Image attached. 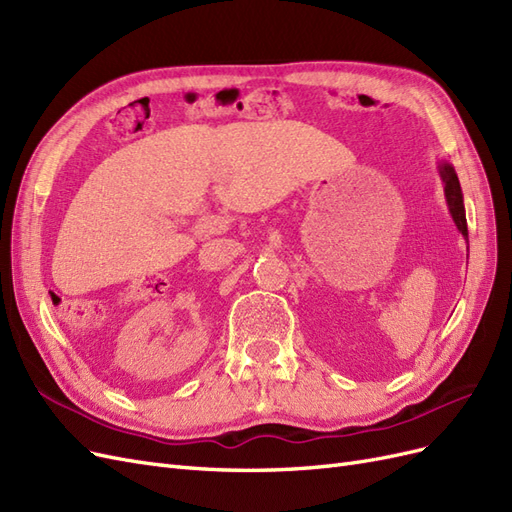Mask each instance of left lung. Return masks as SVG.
Wrapping results in <instances>:
<instances>
[{
	"label": "left lung",
	"mask_w": 512,
	"mask_h": 512,
	"mask_svg": "<svg viewBox=\"0 0 512 512\" xmlns=\"http://www.w3.org/2000/svg\"><path fill=\"white\" fill-rule=\"evenodd\" d=\"M440 175H442V181H444V192H446L448 207H451V213H453V220H455L457 228L461 230V235L468 237L466 211H463V196H461L459 179L455 175L453 166L451 164H440Z\"/></svg>",
	"instance_id": "left-lung-1"
}]
</instances>
